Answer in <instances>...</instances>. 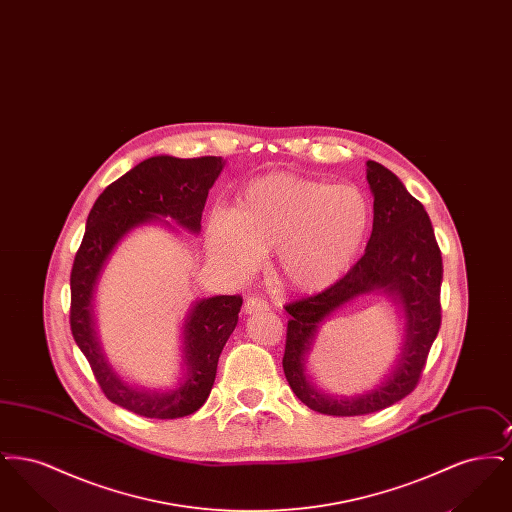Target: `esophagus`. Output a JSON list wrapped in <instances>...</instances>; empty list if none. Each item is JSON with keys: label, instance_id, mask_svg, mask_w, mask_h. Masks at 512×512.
<instances>
[{"label": "esophagus", "instance_id": "esophagus-1", "mask_svg": "<svg viewBox=\"0 0 512 512\" xmlns=\"http://www.w3.org/2000/svg\"><path fill=\"white\" fill-rule=\"evenodd\" d=\"M245 315H253V313H263V311H268V303L265 299H261V297H249L247 301H245L244 305Z\"/></svg>", "mask_w": 512, "mask_h": 512}]
</instances>
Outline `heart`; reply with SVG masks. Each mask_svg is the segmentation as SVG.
I'll use <instances>...</instances> for the list:
<instances>
[{"label": "heart", "mask_w": 512, "mask_h": 512, "mask_svg": "<svg viewBox=\"0 0 512 512\" xmlns=\"http://www.w3.org/2000/svg\"><path fill=\"white\" fill-rule=\"evenodd\" d=\"M370 220L361 188L276 172L245 186L238 211L219 207L209 215L207 247L238 274L274 249V272L286 288L320 292L353 263Z\"/></svg>", "instance_id": "obj_1"}]
</instances>
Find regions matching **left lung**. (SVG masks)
Listing matches in <instances>:
<instances>
[{
    "mask_svg": "<svg viewBox=\"0 0 512 512\" xmlns=\"http://www.w3.org/2000/svg\"><path fill=\"white\" fill-rule=\"evenodd\" d=\"M366 167L374 222L365 255L330 288L284 307L290 315L284 374L301 403L330 416L376 413L407 397L422 376L441 326L443 263L430 217L393 172L376 161ZM376 289L397 298L406 313V343L396 370L382 387L353 400L318 394L308 386L302 368L317 326L347 300Z\"/></svg>",
    "mask_w": 512,
    "mask_h": 512,
    "instance_id": "1",
    "label": "left lung"
}]
</instances>
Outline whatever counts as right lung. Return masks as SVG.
<instances>
[{
    "label": "right lung",
    "instance_id": "1",
    "mask_svg": "<svg viewBox=\"0 0 512 512\" xmlns=\"http://www.w3.org/2000/svg\"><path fill=\"white\" fill-rule=\"evenodd\" d=\"M222 167L220 157H151L109 184L86 220L71 270V330L103 395L130 413L161 420L195 413L215 384L220 351L238 324L244 299L217 295L197 301L184 324V380L169 393H147L119 380L99 349L92 307L99 274L122 236L144 222L169 217L199 232L207 195Z\"/></svg>",
    "mask_w": 512,
    "mask_h": 512
}]
</instances>
